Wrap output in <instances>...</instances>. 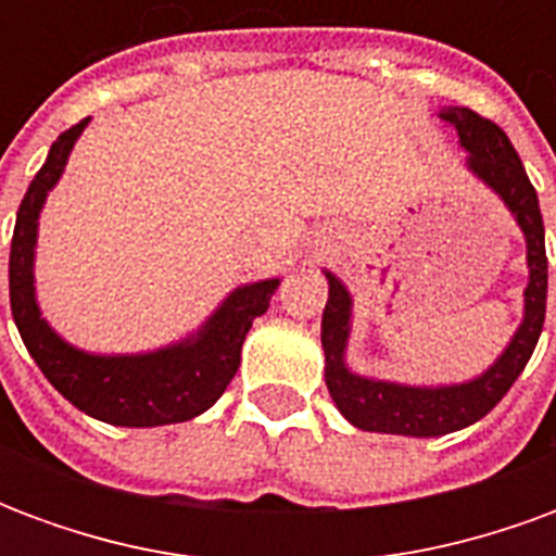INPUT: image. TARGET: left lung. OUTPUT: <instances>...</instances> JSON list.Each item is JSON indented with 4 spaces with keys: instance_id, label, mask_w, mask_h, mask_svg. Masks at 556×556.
I'll list each match as a JSON object with an SVG mask.
<instances>
[{
    "instance_id": "1",
    "label": "left lung",
    "mask_w": 556,
    "mask_h": 556,
    "mask_svg": "<svg viewBox=\"0 0 556 556\" xmlns=\"http://www.w3.org/2000/svg\"><path fill=\"white\" fill-rule=\"evenodd\" d=\"M458 130V142L467 151V169L501 195L527 241L530 282L525 289V321L515 330L509 345L485 372L446 387H408L393 381H375L354 375L345 366V345L351 333V294L330 270L327 274L325 315H321V345H325V381L330 396L351 426L384 434L438 438L473 426L501 402L515 378L525 372L545 325L548 298V258H545V226L533 184L525 163L515 154L513 142L501 127L467 106H446L438 113Z\"/></svg>"
}]
</instances>
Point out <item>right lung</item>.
<instances>
[{
  "label": "right lung",
  "instance_id": "right-lung-1",
  "mask_svg": "<svg viewBox=\"0 0 556 556\" xmlns=\"http://www.w3.org/2000/svg\"><path fill=\"white\" fill-rule=\"evenodd\" d=\"M86 125L89 118H83L55 139L47 163L31 178L29 190L20 202L8 262L14 325L47 381L89 417L130 429L193 419L205 414L235 378L241 366L247 330L253 327V318L267 313L279 279H262L235 289L214 309L202 330L166 349L148 354H89L67 345L43 321L35 301V243L47 193L62 178L67 154Z\"/></svg>",
  "mask_w": 556,
  "mask_h": 556
}]
</instances>
